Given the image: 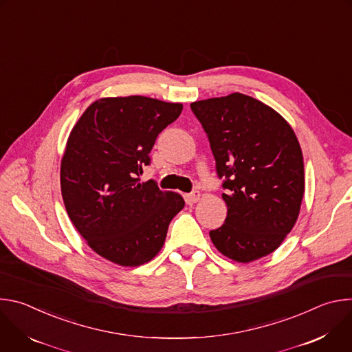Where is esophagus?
Listing matches in <instances>:
<instances>
[{
  "label": "esophagus",
  "instance_id": "1",
  "mask_svg": "<svg viewBox=\"0 0 352 352\" xmlns=\"http://www.w3.org/2000/svg\"><path fill=\"white\" fill-rule=\"evenodd\" d=\"M200 197H202V193H200L199 190H193L189 195H186V199L189 204H196L197 200H200Z\"/></svg>",
  "mask_w": 352,
  "mask_h": 352
}]
</instances>
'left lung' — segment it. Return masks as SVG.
<instances>
[{
    "label": "left lung",
    "mask_w": 352,
    "mask_h": 352,
    "mask_svg": "<svg viewBox=\"0 0 352 352\" xmlns=\"http://www.w3.org/2000/svg\"><path fill=\"white\" fill-rule=\"evenodd\" d=\"M224 178L226 223L210 231L220 254L258 261L283 243L305 192L304 157L291 125L259 100L231 93L190 104Z\"/></svg>",
    "instance_id": "left-lung-1"
}]
</instances>
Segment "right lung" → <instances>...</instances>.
I'll return each instance as SVG.
<instances>
[{
	"instance_id": "add662e5",
	"label": "right lung",
	"mask_w": 352,
	"mask_h": 352,
	"mask_svg": "<svg viewBox=\"0 0 352 352\" xmlns=\"http://www.w3.org/2000/svg\"><path fill=\"white\" fill-rule=\"evenodd\" d=\"M181 111V103L152 97H103L68 136L60 170L67 213L94 252L116 265L152 261L185 206L179 193L139 179L156 138Z\"/></svg>"
}]
</instances>
